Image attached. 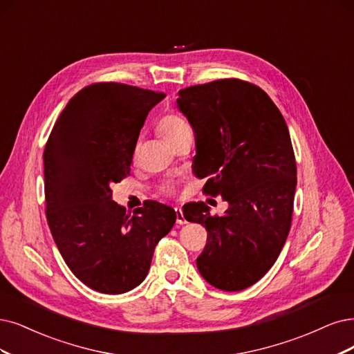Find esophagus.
<instances>
[{
  "mask_svg": "<svg viewBox=\"0 0 354 354\" xmlns=\"http://www.w3.org/2000/svg\"><path fill=\"white\" fill-rule=\"evenodd\" d=\"M175 212H176V223L178 225H185L187 220H185L184 213H182L180 208H175Z\"/></svg>",
  "mask_w": 354,
  "mask_h": 354,
  "instance_id": "1",
  "label": "esophagus"
}]
</instances>
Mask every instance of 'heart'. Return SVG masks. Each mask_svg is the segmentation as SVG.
<instances>
[{"instance_id": "b5f03b06", "label": "heart", "mask_w": 354, "mask_h": 354, "mask_svg": "<svg viewBox=\"0 0 354 354\" xmlns=\"http://www.w3.org/2000/svg\"><path fill=\"white\" fill-rule=\"evenodd\" d=\"M157 131H159V134L167 142H172L182 134H185V133H188V131H191V127L182 116L175 115V113H167V115L162 116L160 121L157 122ZM163 191L170 194L174 189H172V187L167 185V187H163Z\"/></svg>"}]
</instances>
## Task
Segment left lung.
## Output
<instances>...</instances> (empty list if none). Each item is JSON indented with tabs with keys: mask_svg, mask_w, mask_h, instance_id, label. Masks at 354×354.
I'll use <instances>...</instances> for the list:
<instances>
[{
	"mask_svg": "<svg viewBox=\"0 0 354 354\" xmlns=\"http://www.w3.org/2000/svg\"><path fill=\"white\" fill-rule=\"evenodd\" d=\"M178 95L195 133L194 174L208 178L204 194L229 204L223 216H212L204 203L184 207L188 221L207 229L197 267L217 289L239 292L276 263L290 230L296 162L289 128L263 88L238 78Z\"/></svg>",
	"mask_w": 354,
	"mask_h": 354,
	"instance_id": "left-lung-1",
	"label": "left lung"
}]
</instances>
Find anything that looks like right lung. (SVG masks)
<instances>
[{
	"mask_svg": "<svg viewBox=\"0 0 354 354\" xmlns=\"http://www.w3.org/2000/svg\"><path fill=\"white\" fill-rule=\"evenodd\" d=\"M163 93L95 83L64 108L44 151L46 218L74 276L100 293L133 290L150 270L154 248L176 221L172 207L144 203L134 214L112 200L129 175L144 121Z\"/></svg>",
	"mask_w": 354,
	"mask_h": 354,
	"instance_id": "right-lung-1",
	"label": "right lung"
}]
</instances>
